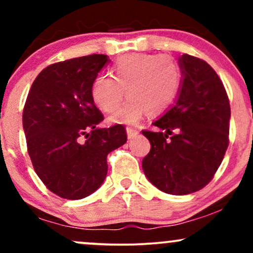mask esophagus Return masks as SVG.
<instances>
[{
	"instance_id": "34e87169",
	"label": "esophagus",
	"mask_w": 253,
	"mask_h": 253,
	"mask_svg": "<svg viewBox=\"0 0 253 253\" xmlns=\"http://www.w3.org/2000/svg\"><path fill=\"white\" fill-rule=\"evenodd\" d=\"M126 132H127V138H128V139H133V138H135V136L139 134V130L130 128V127H127V128H126Z\"/></svg>"
}]
</instances>
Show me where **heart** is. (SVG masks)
<instances>
[{
  "label": "heart",
  "instance_id": "b5f03b06",
  "mask_svg": "<svg viewBox=\"0 0 253 253\" xmlns=\"http://www.w3.org/2000/svg\"><path fill=\"white\" fill-rule=\"evenodd\" d=\"M114 76L98 75L92 83L94 102L110 113L127 101L109 120L114 124L135 125L146 112L163 113L175 100L181 83V70L172 58L165 54H127L113 66Z\"/></svg>",
  "mask_w": 253,
  "mask_h": 253
}]
</instances>
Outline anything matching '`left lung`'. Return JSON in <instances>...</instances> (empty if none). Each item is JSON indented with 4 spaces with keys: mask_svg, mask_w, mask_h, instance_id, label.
<instances>
[{
    "mask_svg": "<svg viewBox=\"0 0 253 253\" xmlns=\"http://www.w3.org/2000/svg\"><path fill=\"white\" fill-rule=\"evenodd\" d=\"M178 95L153 126L143 130L151 150L143 159L147 179L171 195H187L207 185L228 146L231 107L223 84L213 68L183 54Z\"/></svg>",
    "mask_w": 253,
    "mask_h": 253,
    "instance_id": "8db88e82",
    "label": "left lung"
}]
</instances>
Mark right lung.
<instances>
[{"mask_svg":"<svg viewBox=\"0 0 253 253\" xmlns=\"http://www.w3.org/2000/svg\"><path fill=\"white\" fill-rule=\"evenodd\" d=\"M109 62L91 54L47 66L26 100L22 125L37 175L56 195L81 200L101 187L107 156L127 141L123 125L100 128L92 83Z\"/></svg>","mask_w":253,"mask_h":253,"instance_id":"obj_1","label":"right lung"}]
</instances>
